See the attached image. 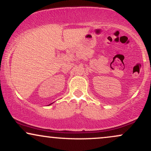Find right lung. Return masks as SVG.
<instances>
[{"instance_id": "add662e5", "label": "right lung", "mask_w": 151, "mask_h": 151, "mask_svg": "<svg viewBox=\"0 0 151 151\" xmlns=\"http://www.w3.org/2000/svg\"><path fill=\"white\" fill-rule=\"evenodd\" d=\"M49 104V105H51V104Z\"/></svg>"}]
</instances>
